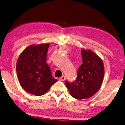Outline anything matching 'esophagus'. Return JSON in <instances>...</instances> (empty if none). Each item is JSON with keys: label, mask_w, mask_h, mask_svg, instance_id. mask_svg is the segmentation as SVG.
Wrapping results in <instances>:
<instances>
[{"label": "esophagus", "mask_w": 125, "mask_h": 125, "mask_svg": "<svg viewBox=\"0 0 125 125\" xmlns=\"http://www.w3.org/2000/svg\"><path fill=\"white\" fill-rule=\"evenodd\" d=\"M59 80H60V81H64V80H65V76H64V75L61 76V77L60 78Z\"/></svg>", "instance_id": "1"}]
</instances>
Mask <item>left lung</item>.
Listing matches in <instances>:
<instances>
[{
  "label": "left lung",
  "mask_w": 125,
  "mask_h": 125,
  "mask_svg": "<svg viewBox=\"0 0 125 125\" xmlns=\"http://www.w3.org/2000/svg\"><path fill=\"white\" fill-rule=\"evenodd\" d=\"M83 64L78 68L77 77L73 83L65 81L70 95L77 99L91 98L100 89L103 82V61L91 50H81Z\"/></svg>",
  "instance_id": "obj_1"
}]
</instances>
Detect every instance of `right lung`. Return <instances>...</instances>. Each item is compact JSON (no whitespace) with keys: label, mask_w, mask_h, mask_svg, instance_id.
<instances>
[{"label":"right lung","mask_w":125,"mask_h":125,"mask_svg":"<svg viewBox=\"0 0 125 125\" xmlns=\"http://www.w3.org/2000/svg\"><path fill=\"white\" fill-rule=\"evenodd\" d=\"M50 44H33L19 55L16 64L17 77L21 87L36 96L45 94L57 80L52 77L46 63Z\"/></svg>","instance_id":"obj_1"}]
</instances>
